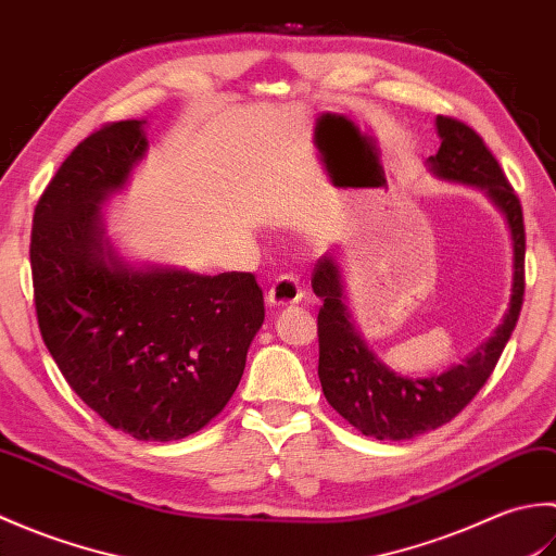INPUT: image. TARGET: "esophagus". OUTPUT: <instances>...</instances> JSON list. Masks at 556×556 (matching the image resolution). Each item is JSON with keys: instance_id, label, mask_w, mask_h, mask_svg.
<instances>
[{"instance_id": "1", "label": "esophagus", "mask_w": 556, "mask_h": 556, "mask_svg": "<svg viewBox=\"0 0 556 556\" xmlns=\"http://www.w3.org/2000/svg\"><path fill=\"white\" fill-rule=\"evenodd\" d=\"M303 299V289L299 285L296 275H281L275 279V285L267 291V303L271 308H287V305H296Z\"/></svg>"}]
</instances>
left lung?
I'll return each mask as SVG.
<instances>
[{
	"instance_id": "1",
	"label": "left lung",
	"mask_w": 556,
	"mask_h": 556,
	"mask_svg": "<svg viewBox=\"0 0 556 556\" xmlns=\"http://www.w3.org/2000/svg\"><path fill=\"white\" fill-rule=\"evenodd\" d=\"M437 134L442 138V146L437 155L428 160L430 172L444 181L476 186L485 191L509 224L514 245L511 301L502 325L464 363L442 375L413 380V377L389 370L365 346L349 313L344 281H341L334 257L323 255L317 260L313 291L323 299L320 313H317V337H320L317 375H320L323 392L341 418L375 440H413L456 418L488 382L523 305L526 229L521 200L506 181L485 140L468 124L452 116H437Z\"/></svg>"
}]
</instances>
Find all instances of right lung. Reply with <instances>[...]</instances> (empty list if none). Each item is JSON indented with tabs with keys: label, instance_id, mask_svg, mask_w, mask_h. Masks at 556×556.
Returning a JSON list of instances; mask_svg holds the SVG:
<instances>
[{
	"label": "right lung",
	"instance_id": "obj_1",
	"mask_svg": "<svg viewBox=\"0 0 556 556\" xmlns=\"http://www.w3.org/2000/svg\"><path fill=\"white\" fill-rule=\"evenodd\" d=\"M143 126H102L56 169L33 215V293L68 387L114 430L176 442L229 404L265 303L251 271L134 267L104 236L100 205L143 160Z\"/></svg>",
	"mask_w": 556,
	"mask_h": 556
}]
</instances>
